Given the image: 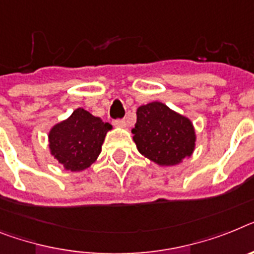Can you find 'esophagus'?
<instances>
[{"label":"esophagus","mask_w":254,"mask_h":254,"mask_svg":"<svg viewBox=\"0 0 254 254\" xmlns=\"http://www.w3.org/2000/svg\"><path fill=\"white\" fill-rule=\"evenodd\" d=\"M114 125L116 127H127V121H125V120H116V121H114Z\"/></svg>","instance_id":"obj_1"}]
</instances>
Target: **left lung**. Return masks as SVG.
Returning a JSON list of instances; mask_svg holds the SVG:
<instances>
[{"label": "left lung", "mask_w": 254, "mask_h": 254, "mask_svg": "<svg viewBox=\"0 0 254 254\" xmlns=\"http://www.w3.org/2000/svg\"><path fill=\"white\" fill-rule=\"evenodd\" d=\"M131 133L140 155L160 167L178 165L192 156L196 147L192 121L161 102L138 107Z\"/></svg>", "instance_id": "obj_1"}]
</instances>
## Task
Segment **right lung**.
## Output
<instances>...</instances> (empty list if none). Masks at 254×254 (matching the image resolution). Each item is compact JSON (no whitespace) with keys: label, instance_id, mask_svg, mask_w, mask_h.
Masks as SVG:
<instances>
[{"label":"right lung","instance_id":"1","mask_svg":"<svg viewBox=\"0 0 254 254\" xmlns=\"http://www.w3.org/2000/svg\"><path fill=\"white\" fill-rule=\"evenodd\" d=\"M112 125L84 108H76L65 120L49 130L50 155L65 170L84 172L97 161Z\"/></svg>","mask_w":254,"mask_h":254}]
</instances>
